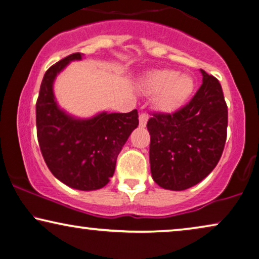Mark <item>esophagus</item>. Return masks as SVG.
<instances>
[{
    "label": "esophagus",
    "mask_w": 259,
    "mask_h": 259,
    "mask_svg": "<svg viewBox=\"0 0 259 259\" xmlns=\"http://www.w3.org/2000/svg\"><path fill=\"white\" fill-rule=\"evenodd\" d=\"M148 119H149V115L147 114V112H142V114L140 115V125L141 126L147 125Z\"/></svg>",
    "instance_id": "esophagus-1"
}]
</instances>
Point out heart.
<instances>
[{"label":"heart","mask_w":259,"mask_h":259,"mask_svg":"<svg viewBox=\"0 0 259 259\" xmlns=\"http://www.w3.org/2000/svg\"><path fill=\"white\" fill-rule=\"evenodd\" d=\"M194 79L172 69L151 72L145 78L143 90L158 94L156 104L163 111H174L183 105L194 92Z\"/></svg>","instance_id":"obj_1"}]
</instances>
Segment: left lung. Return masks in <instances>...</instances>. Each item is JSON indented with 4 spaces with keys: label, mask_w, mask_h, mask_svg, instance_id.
Listing matches in <instances>:
<instances>
[{
    "label": "left lung",
    "mask_w": 259,
    "mask_h": 259,
    "mask_svg": "<svg viewBox=\"0 0 259 259\" xmlns=\"http://www.w3.org/2000/svg\"><path fill=\"white\" fill-rule=\"evenodd\" d=\"M203 83L184 107L172 114L154 112L150 134V169L167 190H185L203 181L220 162L228 129V105L221 83L201 69Z\"/></svg>",
    "instance_id": "left-lung-1"
}]
</instances>
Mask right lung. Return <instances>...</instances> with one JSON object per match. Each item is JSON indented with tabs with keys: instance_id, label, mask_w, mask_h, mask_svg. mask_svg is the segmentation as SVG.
Segmentation results:
<instances>
[{
	"instance_id": "add662e5",
	"label": "right lung",
	"mask_w": 259,
	"mask_h": 259,
	"mask_svg": "<svg viewBox=\"0 0 259 259\" xmlns=\"http://www.w3.org/2000/svg\"><path fill=\"white\" fill-rule=\"evenodd\" d=\"M81 58V53L71 54L47 70L36 102V128L42 156L54 176L68 187L89 191L109 183L119 151L137 128L138 112H102L76 119L62 111L54 97V79L69 62Z\"/></svg>"
}]
</instances>
